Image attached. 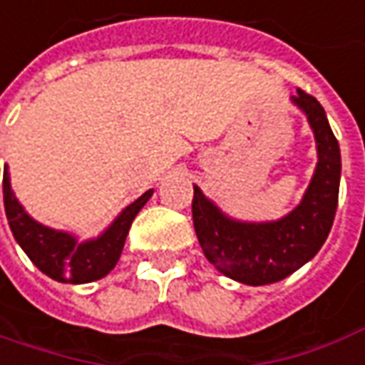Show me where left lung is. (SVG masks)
<instances>
[{"label":"left lung","mask_w":365,"mask_h":365,"mask_svg":"<svg viewBox=\"0 0 365 365\" xmlns=\"http://www.w3.org/2000/svg\"><path fill=\"white\" fill-rule=\"evenodd\" d=\"M308 115L318 143V167L302 202L276 222L246 225L226 218L195 187L192 222L208 262L250 286L284 280L316 256L334 225L340 190V145L316 97L298 89L292 99Z\"/></svg>","instance_id":"8db88e82"}]
</instances>
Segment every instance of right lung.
<instances>
[{
	"mask_svg": "<svg viewBox=\"0 0 365 365\" xmlns=\"http://www.w3.org/2000/svg\"><path fill=\"white\" fill-rule=\"evenodd\" d=\"M150 195L153 190H147L143 197L125 208L117 216V220L105 230V235L99 236L97 240L79 245L71 235L51 230L29 218L11 192L7 167L4 170L5 215L15 240L24 248L25 255L29 256V260L57 282L85 284L107 276L119 260L135 216L145 207Z\"/></svg>",
	"mask_w": 365,
	"mask_h": 365,
	"instance_id": "obj_1",
	"label": "right lung"
}]
</instances>
